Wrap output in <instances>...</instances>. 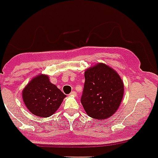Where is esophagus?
<instances>
[{
  "label": "esophagus",
  "mask_w": 158,
  "mask_h": 158,
  "mask_svg": "<svg viewBox=\"0 0 158 158\" xmlns=\"http://www.w3.org/2000/svg\"><path fill=\"white\" fill-rule=\"evenodd\" d=\"M70 96H73V97H76L77 93L75 92V91H73V92H71V94H70Z\"/></svg>",
  "instance_id": "esophagus-1"
}]
</instances>
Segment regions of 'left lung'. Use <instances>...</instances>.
Instances as JSON below:
<instances>
[{
  "instance_id": "8db88e82",
  "label": "left lung",
  "mask_w": 158,
  "mask_h": 158,
  "mask_svg": "<svg viewBox=\"0 0 158 158\" xmlns=\"http://www.w3.org/2000/svg\"><path fill=\"white\" fill-rule=\"evenodd\" d=\"M82 106L90 118L106 120L118 110L124 95L119 74L107 64L98 63L85 71Z\"/></svg>"
}]
</instances>
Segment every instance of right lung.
I'll use <instances>...</instances> for the list:
<instances>
[{
  "instance_id": "obj_1",
  "label": "right lung",
  "mask_w": 158,
  "mask_h": 158,
  "mask_svg": "<svg viewBox=\"0 0 158 158\" xmlns=\"http://www.w3.org/2000/svg\"><path fill=\"white\" fill-rule=\"evenodd\" d=\"M65 97L45 74L34 77L22 90V98L27 109L40 118H48L54 114Z\"/></svg>"
}]
</instances>
